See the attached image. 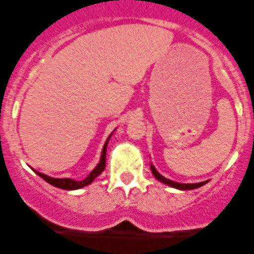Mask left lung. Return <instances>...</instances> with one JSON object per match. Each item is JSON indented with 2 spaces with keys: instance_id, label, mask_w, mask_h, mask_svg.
Here are the masks:
<instances>
[{
  "instance_id": "1",
  "label": "left lung",
  "mask_w": 254,
  "mask_h": 254,
  "mask_svg": "<svg viewBox=\"0 0 254 254\" xmlns=\"http://www.w3.org/2000/svg\"><path fill=\"white\" fill-rule=\"evenodd\" d=\"M151 171H152V175L156 177V178L158 179L160 182H162V183L167 184V186H171L173 187V188H177V189H181V190H188V189H195V188H199V187L204 186V184L207 183L206 182H200V183H191V184H184V183H177V182H173L171 181V179H167L165 178L163 176H161L160 173L156 171V168L153 167V166H151Z\"/></svg>"
}]
</instances>
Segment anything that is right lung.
<instances>
[{
    "label": "right lung",
    "instance_id": "add662e5",
    "mask_svg": "<svg viewBox=\"0 0 254 254\" xmlns=\"http://www.w3.org/2000/svg\"><path fill=\"white\" fill-rule=\"evenodd\" d=\"M111 136L108 137V140H107L106 145H104V147H103V151H102L101 162L98 163V166H97V167L94 168V170L92 171V172L89 173V175L87 176L83 181H73V179H70V178H51V177H49L47 175H43V173L37 172V171H35V173H37L38 176L42 177L44 181H47L49 184H51V186L56 187V188L66 189V190H73V189H78V188H82V187L87 186V184H91L92 182L97 178V177L103 172L104 168H106L107 145H108V141H109V139H111Z\"/></svg>",
    "mask_w": 254,
    "mask_h": 254
}]
</instances>
